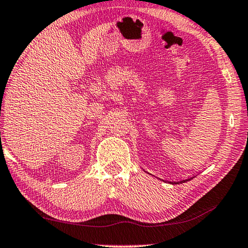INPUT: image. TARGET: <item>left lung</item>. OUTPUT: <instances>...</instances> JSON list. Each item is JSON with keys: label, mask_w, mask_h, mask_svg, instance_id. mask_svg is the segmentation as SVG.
Returning <instances> with one entry per match:
<instances>
[{"label": "left lung", "mask_w": 248, "mask_h": 248, "mask_svg": "<svg viewBox=\"0 0 248 248\" xmlns=\"http://www.w3.org/2000/svg\"><path fill=\"white\" fill-rule=\"evenodd\" d=\"M191 178H188V179H186V180H182V182H177V183H173V184H183V183H186V182H188V180H190Z\"/></svg>", "instance_id": "obj_1"}]
</instances>
